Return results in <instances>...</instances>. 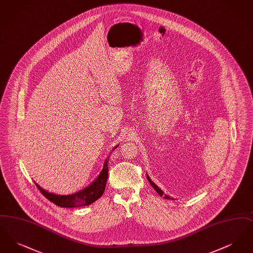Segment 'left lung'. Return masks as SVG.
<instances>
[{
    "label": "left lung",
    "mask_w": 253,
    "mask_h": 253,
    "mask_svg": "<svg viewBox=\"0 0 253 253\" xmlns=\"http://www.w3.org/2000/svg\"><path fill=\"white\" fill-rule=\"evenodd\" d=\"M147 178H148V181L150 182V184L152 185V187L156 190V192H157L160 196H163L165 199H172V200H174L172 197H170V196H169V195H167V194H164V192L161 190V189H159L158 187H157V185L152 181V179L150 178V176L147 174Z\"/></svg>",
    "instance_id": "left-lung-1"
}]
</instances>
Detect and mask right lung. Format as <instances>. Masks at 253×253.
I'll use <instances>...</instances> for the list:
<instances>
[{
	"label": "right lung",
	"instance_id": "1",
	"mask_svg": "<svg viewBox=\"0 0 253 253\" xmlns=\"http://www.w3.org/2000/svg\"><path fill=\"white\" fill-rule=\"evenodd\" d=\"M119 145L115 146L112 150V152L118 148ZM108 161L109 157H106L103 168L101 169L100 173L97 175L95 180L93 181L90 185H88L86 188L83 189L82 191L78 193L67 194V195H61L56 193H49L46 190L40 187L36 182L37 187L40 190V192L46 197L49 201L54 203L61 208H78V207H84L94 203L98 198L101 197V195L105 191V186L108 178Z\"/></svg>",
	"mask_w": 253,
	"mask_h": 253
}]
</instances>
